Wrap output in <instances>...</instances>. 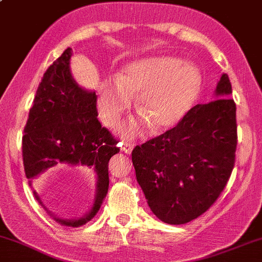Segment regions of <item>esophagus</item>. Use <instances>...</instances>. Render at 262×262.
<instances>
[{"label": "esophagus", "mask_w": 262, "mask_h": 262, "mask_svg": "<svg viewBox=\"0 0 262 262\" xmlns=\"http://www.w3.org/2000/svg\"><path fill=\"white\" fill-rule=\"evenodd\" d=\"M134 148V143H123L122 144V150L124 151L125 154H130L132 150Z\"/></svg>", "instance_id": "34e87169"}]
</instances>
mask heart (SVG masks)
Masks as SVG:
<instances>
[{"label":"heart","mask_w":262,"mask_h":262,"mask_svg":"<svg viewBox=\"0 0 262 262\" xmlns=\"http://www.w3.org/2000/svg\"><path fill=\"white\" fill-rule=\"evenodd\" d=\"M200 73L190 63L173 57H154L129 63L118 77L102 80L98 88L99 117L107 125H116L133 98L138 111L155 130L177 125L188 113L200 91ZM146 122L133 120L129 136L143 133Z\"/></svg>","instance_id":"1"}]
</instances>
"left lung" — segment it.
I'll list each match as a JSON object with an SVG mask.
<instances>
[{
    "instance_id": "left-lung-1",
    "label": "left lung",
    "mask_w": 262,
    "mask_h": 262,
    "mask_svg": "<svg viewBox=\"0 0 262 262\" xmlns=\"http://www.w3.org/2000/svg\"><path fill=\"white\" fill-rule=\"evenodd\" d=\"M215 98L196 104L174 128L132 151L137 182L159 220L180 225L203 215L220 196L235 164L236 104L223 74Z\"/></svg>"
}]
</instances>
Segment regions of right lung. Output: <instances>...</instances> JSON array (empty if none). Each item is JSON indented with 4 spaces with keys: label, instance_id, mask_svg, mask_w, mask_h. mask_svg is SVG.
<instances>
[{
    "label": "right lung",
    "instance_id": "add662e5",
    "mask_svg": "<svg viewBox=\"0 0 262 262\" xmlns=\"http://www.w3.org/2000/svg\"><path fill=\"white\" fill-rule=\"evenodd\" d=\"M71 56L72 50L67 48L43 74L25 126L22 157L30 183L52 166H78L96 177V199L84 216L54 217L62 225L77 228L98 212L108 192L109 159L119 148L97 118L96 93L80 88L72 77ZM33 194L41 203L36 191Z\"/></svg>",
    "mask_w": 262,
    "mask_h": 262
}]
</instances>
